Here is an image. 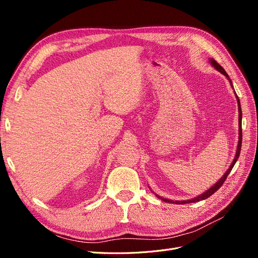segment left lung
Listing matches in <instances>:
<instances>
[{
	"instance_id": "obj_1",
	"label": "left lung",
	"mask_w": 258,
	"mask_h": 258,
	"mask_svg": "<svg viewBox=\"0 0 258 258\" xmlns=\"http://www.w3.org/2000/svg\"><path fill=\"white\" fill-rule=\"evenodd\" d=\"M210 62H211V64H212L218 72H221L222 74H224L226 77H228V74L225 72V70L217 63V62L214 60V59H210ZM228 80H229V77H228ZM229 82H230V85L232 86V83H231V81L229 80ZM236 97H237V101H238V105H239V142H238V147H237V152H236V156H235V159H233V161H232V163L230 165V167H229V169L226 171V173L222 176V178L220 179V181H218L214 186H212L211 187L210 189H208L206 192H204L202 195H200V196H198V197H196V198H194V199H190V200H182V201H173V200H169V199H166V198H162V197H160V196H158L157 195V197L158 198H160L162 201H166V202H169V204H176V205H184V204H190V202H197V201H200V200H205V199H207V198H209L210 196H212V195L217 190V189H220L221 188V186L224 184V182H225V179L227 178V176H228V174L230 173V171L232 170V168H233V166H235V163H236V161L238 160V158H239V155H240V151H241V144H242V127H241V123H242V112H241V106H240V101H239V97L236 95Z\"/></svg>"
}]
</instances>
